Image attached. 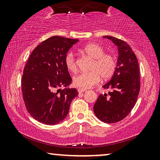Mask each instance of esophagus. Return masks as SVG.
Listing matches in <instances>:
<instances>
[{
	"label": "esophagus",
	"mask_w": 160,
	"mask_h": 160,
	"mask_svg": "<svg viewBox=\"0 0 160 160\" xmlns=\"http://www.w3.org/2000/svg\"><path fill=\"white\" fill-rule=\"evenodd\" d=\"M78 92H79V93H82V92H83L86 91V89L79 88V89H78Z\"/></svg>",
	"instance_id": "obj_1"
}]
</instances>
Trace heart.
<instances>
[{
    "instance_id": "b5f03b06",
    "label": "heart",
    "mask_w": 160,
    "mask_h": 160,
    "mask_svg": "<svg viewBox=\"0 0 160 160\" xmlns=\"http://www.w3.org/2000/svg\"><path fill=\"white\" fill-rule=\"evenodd\" d=\"M82 50L89 57L93 59L92 70L75 75L73 78L74 85L84 89L89 88L99 82L100 76L104 80L109 79L112 76L116 69V58L112 55L105 54L104 48L94 43L85 45ZM65 64L70 71L75 72L76 70V61L72 51L66 54Z\"/></svg>"
}]
</instances>
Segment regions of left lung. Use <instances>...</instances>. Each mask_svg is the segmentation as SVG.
<instances>
[{
    "mask_svg": "<svg viewBox=\"0 0 160 160\" xmlns=\"http://www.w3.org/2000/svg\"><path fill=\"white\" fill-rule=\"evenodd\" d=\"M103 38L113 43L118 54L115 72L102 86L109 92L100 94L93 109L100 121L113 123L128 116L136 103L140 88L139 66L136 56L126 42L107 35Z\"/></svg>",
    "mask_w": 160,
    "mask_h": 160,
    "instance_id": "8db88e82",
    "label": "left lung"
}]
</instances>
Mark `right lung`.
I'll return each mask as SVG.
<instances>
[{"label":"right lung","mask_w":160,"mask_h":160,"mask_svg":"<svg viewBox=\"0 0 160 160\" xmlns=\"http://www.w3.org/2000/svg\"><path fill=\"white\" fill-rule=\"evenodd\" d=\"M79 40L53 36L32 51L22 78V91L27 110L39 122L56 125L66 117L76 89L65 64L70 48ZM63 86L62 90L60 88Z\"/></svg>","instance_id":"add662e5"}]
</instances>
